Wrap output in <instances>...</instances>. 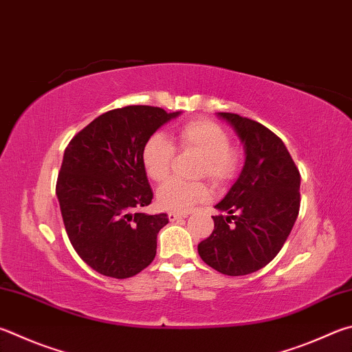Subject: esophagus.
<instances>
[{
  "label": "esophagus",
  "instance_id": "1",
  "mask_svg": "<svg viewBox=\"0 0 352 352\" xmlns=\"http://www.w3.org/2000/svg\"><path fill=\"white\" fill-rule=\"evenodd\" d=\"M186 217H188V214H175V212H169L168 214L169 221H177V220H180V219H186Z\"/></svg>",
  "mask_w": 352,
  "mask_h": 352
}]
</instances>
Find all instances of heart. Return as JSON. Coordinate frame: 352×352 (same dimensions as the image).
I'll return each instance as SVG.
<instances>
[{
    "mask_svg": "<svg viewBox=\"0 0 352 352\" xmlns=\"http://www.w3.org/2000/svg\"><path fill=\"white\" fill-rule=\"evenodd\" d=\"M172 140L163 133H152L142 149V164L152 182L163 183L170 175L175 148L200 155L197 175L208 177L214 184H226L239 174L241 157L231 146V137L220 124L209 120H189L174 127ZM209 189L204 183L170 180L157 192L160 206L172 212H186L197 203L206 201Z\"/></svg>",
    "mask_w": 352,
    "mask_h": 352,
    "instance_id": "heart-1",
    "label": "heart"
}]
</instances>
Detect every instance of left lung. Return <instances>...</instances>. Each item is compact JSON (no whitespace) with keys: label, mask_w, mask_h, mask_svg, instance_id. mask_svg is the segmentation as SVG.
Returning <instances> with one entry per match:
<instances>
[{"label":"left lung","mask_w":352,"mask_h":352,"mask_svg":"<svg viewBox=\"0 0 352 352\" xmlns=\"http://www.w3.org/2000/svg\"><path fill=\"white\" fill-rule=\"evenodd\" d=\"M245 143L239 180L217 209L214 231L198 243L204 263L225 276L261 270L283 248L300 210V172L276 133L257 121L220 112Z\"/></svg>","instance_id":"obj_1"}]
</instances>
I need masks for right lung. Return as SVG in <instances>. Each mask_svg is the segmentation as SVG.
<instances>
[{
  "label": "right lung",
  "mask_w": 352,
  "mask_h": 352,
  "mask_svg": "<svg viewBox=\"0 0 352 352\" xmlns=\"http://www.w3.org/2000/svg\"><path fill=\"white\" fill-rule=\"evenodd\" d=\"M180 112L126 106L95 118L70 140L56 180L67 237L81 260L112 278H129L157 254L168 215L140 209L154 194L142 164L146 140Z\"/></svg>",
  "instance_id": "1"
}]
</instances>
